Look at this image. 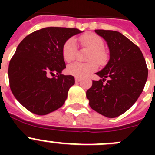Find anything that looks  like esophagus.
Segmentation results:
<instances>
[{"mask_svg":"<svg viewBox=\"0 0 155 155\" xmlns=\"http://www.w3.org/2000/svg\"><path fill=\"white\" fill-rule=\"evenodd\" d=\"M80 81H81V79L78 78H75V82H76V83H79Z\"/></svg>","mask_w":155,"mask_h":155,"instance_id":"34e87169","label":"esophagus"}]
</instances>
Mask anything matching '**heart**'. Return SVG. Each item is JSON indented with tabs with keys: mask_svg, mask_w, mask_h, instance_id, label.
Here are the masks:
<instances>
[{
	"mask_svg": "<svg viewBox=\"0 0 155 155\" xmlns=\"http://www.w3.org/2000/svg\"><path fill=\"white\" fill-rule=\"evenodd\" d=\"M81 44L84 47L91 50L88 57L89 63L82 64V63H74L68 67V72L72 76L78 78H84L88 76L91 73L96 71L98 68L96 63L102 64L105 60V55L104 53V42L102 39L98 35L94 33H86L82 35L79 38ZM78 46L76 39L74 38H70L66 41L63 46L62 53L63 57L66 62H71L74 59Z\"/></svg>",
	"mask_w": 155,
	"mask_h": 155,
	"instance_id": "b5f03b06",
	"label": "heart"
}]
</instances>
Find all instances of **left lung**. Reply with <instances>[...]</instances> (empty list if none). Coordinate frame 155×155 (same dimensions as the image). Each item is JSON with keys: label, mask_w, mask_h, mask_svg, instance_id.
Returning a JSON list of instances; mask_svg holds the SVG:
<instances>
[{"label": "left lung", "mask_w": 155, "mask_h": 155, "mask_svg": "<svg viewBox=\"0 0 155 155\" xmlns=\"http://www.w3.org/2000/svg\"><path fill=\"white\" fill-rule=\"evenodd\" d=\"M94 31L107 42L110 57L105 68L96 73L101 79L92 81L86 96L91 109L115 118L136 102L147 81L148 70L140 48L125 35L112 30Z\"/></svg>", "instance_id": "1"}]
</instances>
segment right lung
I'll return each mask as SVG.
<instances>
[{
    "label": "right lung",
    "instance_id": "obj_1",
    "mask_svg": "<svg viewBox=\"0 0 155 155\" xmlns=\"http://www.w3.org/2000/svg\"><path fill=\"white\" fill-rule=\"evenodd\" d=\"M82 31L78 28L47 27L27 35L19 45L8 67L10 87L25 109L46 115L65 102L74 78L62 74L66 68L63 46ZM58 75L50 79V74Z\"/></svg>",
    "mask_w": 155,
    "mask_h": 155
}]
</instances>
